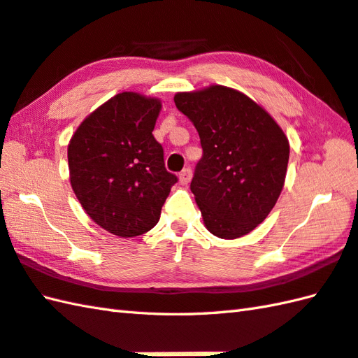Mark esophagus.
I'll use <instances>...</instances> for the list:
<instances>
[{"label":"esophagus","instance_id":"obj_1","mask_svg":"<svg viewBox=\"0 0 358 358\" xmlns=\"http://www.w3.org/2000/svg\"><path fill=\"white\" fill-rule=\"evenodd\" d=\"M191 178H192V171L189 169V167H186V169H183L180 172V175H178V181H180V185H183V186H186L189 181H191Z\"/></svg>","mask_w":358,"mask_h":358}]
</instances>
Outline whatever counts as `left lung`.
I'll return each mask as SVG.
<instances>
[{
    "label": "left lung",
    "mask_w": 358,
    "mask_h": 358,
    "mask_svg": "<svg viewBox=\"0 0 358 358\" xmlns=\"http://www.w3.org/2000/svg\"><path fill=\"white\" fill-rule=\"evenodd\" d=\"M173 101L200 135L203 157L191 191L206 229L224 240L254 231L283 191L289 162L283 129L232 87L178 92Z\"/></svg>",
    "instance_id": "left-lung-1"
}]
</instances>
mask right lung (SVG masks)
Here are the masks:
<instances>
[{"mask_svg": "<svg viewBox=\"0 0 358 358\" xmlns=\"http://www.w3.org/2000/svg\"><path fill=\"white\" fill-rule=\"evenodd\" d=\"M162 100L121 92L83 120L67 146L75 195L94 222L117 237L154 227L177 183L152 131Z\"/></svg>", "mask_w": 358, "mask_h": 358, "instance_id": "right-lung-1", "label": "right lung"}]
</instances>
